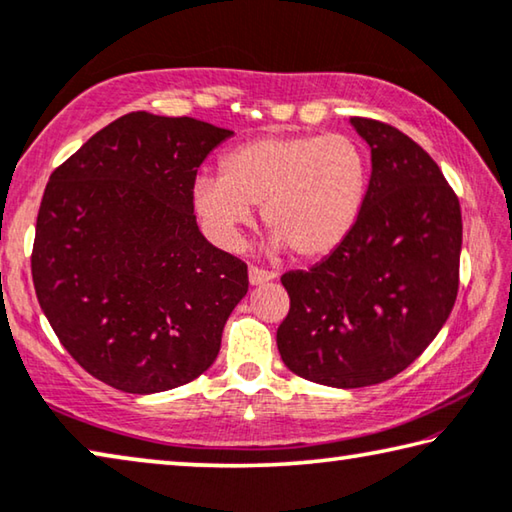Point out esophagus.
I'll list each match as a JSON object with an SVG mask.
<instances>
[{
  "label": "esophagus",
  "instance_id": "esophagus-1",
  "mask_svg": "<svg viewBox=\"0 0 512 512\" xmlns=\"http://www.w3.org/2000/svg\"><path fill=\"white\" fill-rule=\"evenodd\" d=\"M275 278L273 271H266V269H259V266H250L248 269V280L250 285H264V282H269Z\"/></svg>",
  "mask_w": 512,
  "mask_h": 512
}]
</instances>
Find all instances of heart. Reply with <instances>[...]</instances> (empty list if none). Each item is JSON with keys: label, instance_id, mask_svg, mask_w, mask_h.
Listing matches in <instances>:
<instances>
[{"label": "heart", "instance_id": "heart-1", "mask_svg": "<svg viewBox=\"0 0 512 512\" xmlns=\"http://www.w3.org/2000/svg\"><path fill=\"white\" fill-rule=\"evenodd\" d=\"M369 175V154L353 136L269 134L227 152L221 175H200L193 205L223 243H237L250 207L262 205L275 248L321 259L353 234Z\"/></svg>", "mask_w": 512, "mask_h": 512}]
</instances>
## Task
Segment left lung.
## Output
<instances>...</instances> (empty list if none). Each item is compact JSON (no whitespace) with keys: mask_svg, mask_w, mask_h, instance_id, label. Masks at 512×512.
Here are the masks:
<instances>
[{"mask_svg":"<svg viewBox=\"0 0 512 512\" xmlns=\"http://www.w3.org/2000/svg\"><path fill=\"white\" fill-rule=\"evenodd\" d=\"M371 148L358 225L342 248L282 285V362L330 387H367L410 367L449 319L458 296L462 216L431 154L399 129L351 118Z\"/></svg>","mask_w":512,"mask_h":512,"instance_id":"left-lung-1","label":"left lung"}]
</instances>
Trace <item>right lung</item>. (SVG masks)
Here are the masks:
<instances>
[{"label": "right lung", "mask_w": 512, "mask_h": 512, "mask_svg": "<svg viewBox=\"0 0 512 512\" xmlns=\"http://www.w3.org/2000/svg\"><path fill=\"white\" fill-rule=\"evenodd\" d=\"M230 129L132 111L50 175L31 275L63 348L129 394L180 387L212 367L248 266L193 214L198 168Z\"/></svg>", "instance_id": "right-lung-1"}]
</instances>
